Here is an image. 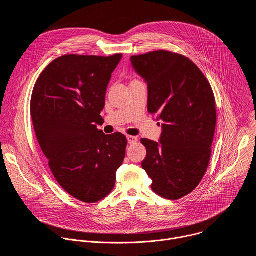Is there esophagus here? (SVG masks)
<instances>
[{
  "instance_id": "obj_1",
  "label": "esophagus",
  "mask_w": 256,
  "mask_h": 256,
  "mask_svg": "<svg viewBox=\"0 0 256 256\" xmlns=\"http://www.w3.org/2000/svg\"><path fill=\"white\" fill-rule=\"evenodd\" d=\"M126 138H128V144H134V142H138V138H136V136H126Z\"/></svg>"
}]
</instances>
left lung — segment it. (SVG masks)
Returning a JSON list of instances; mask_svg holds the SVG:
<instances>
[{
	"label": "left lung",
	"instance_id": "8db88e82",
	"mask_svg": "<svg viewBox=\"0 0 256 256\" xmlns=\"http://www.w3.org/2000/svg\"><path fill=\"white\" fill-rule=\"evenodd\" d=\"M130 62L148 85V112L163 122L159 142L140 140L147 150L142 167L154 192L181 198L196 190L208 166L216 124L212 87L182 54L156 50L132 56Z\"/></svg>",
	"mask_w": 256,
	"mask_h": 256
}]
</instances>
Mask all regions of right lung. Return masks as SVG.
<instances>
[{
	"label": "right lung",
	"instance_id": "right-lung-1",
	"mask_svg": "<svg viewBox=\"0 0 256 256\" xmlns=\"http://www.w3.org/2000/svg\"><path fill=\"white\" fill-rule=\"evenodd\" d=\"M122 54H66L52 62L36 81L30 114L36 138L58 184L87 202L114 188L126 138L97 128L112 72Z\"/></svg>",
	"mask_w": 256,
	"mask_h": 256
}]
</instances>
